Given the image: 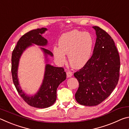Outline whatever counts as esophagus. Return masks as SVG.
Instances as JSON below:
<instances>
[{"instance_id": "1", "label": "esophagus", "mask_w": 129, "mask_h": 129, "mask_svg": "<svg viewBox=\"0 0 129 129\" xmlns=\"http://www.w3.org/2000/svg\"><path fill=\"white\" fill-rule=\"evenodd\" d=\"M67 76L68 77H71L73 76V73L71 71H68L67 72Z\"/></svg>"}]
</instances>
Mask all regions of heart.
<instances>
[{
  "label": "heart",
  "mask_w": 129,
  "mask_h": 129,
  "mask_svg": "<svg viewBox=\"0 0 129 129\" xmlns=\"http://www.w3.org/2000/svg\"><path fill=\"white\" fill-rule=\"evenodd\" d=\"M58 47H54L53 54L58 64L66 62L65 54L72 67H84L90 60L94 47V39L89 32L72 30L62 34L58 40Z\"/></svg>",
  "instance_id": "b5f03b06"
}]
</instances>
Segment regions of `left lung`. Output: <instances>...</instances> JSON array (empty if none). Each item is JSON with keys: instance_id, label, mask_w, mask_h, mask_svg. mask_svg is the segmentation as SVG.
<instances>
[{"instance_id": "8db88e82", "label": "left lung", "mask_w": 129, "mask_h": 129, "mask_svg": "<svg viewBox=\"0 0 129 129\" xmlns=\"http://www.w3.org/2000/svg\"><path fill=\"white\" fill-rule=\"evenodd\" d=\"M93 55L88 62L74 73L79 87L75 94L78 104L95 106L111 94L119 77L120 59L113 39L97 26Z\"/></svg>"}]
</instances>
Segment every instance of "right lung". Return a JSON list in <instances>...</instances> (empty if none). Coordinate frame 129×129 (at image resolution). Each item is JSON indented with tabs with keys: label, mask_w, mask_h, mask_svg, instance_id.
Masks as SVG:
<instances>
[{
	"label": "right lung",
	"mask_w": 129,
	"mask_h": 129,
	"mask_svg": "<svg viewBox=\"0 0 129 129\" xmlns=\"http://www.w3.org/2000/svg\"><path fill=\"white\" fill-rule=\"evenodd\" d=\"M47 30L46 28H38L24 35L19 39L12 53L11 72L15 88L19 95L29 105L37 108H47L54 104L57 97V89L67 78L66 73L62 68L53 67L48 63V57H53V53L44 48L40 47L44 55L45 62L44 75L40 88L33 95L27 94L21 88L17 76L21 56L28 48L34 46V44L40 47L47 45V40L42 36Z\"/></svg>",
	"instance_id": "add662e5"
}]
</instances>
